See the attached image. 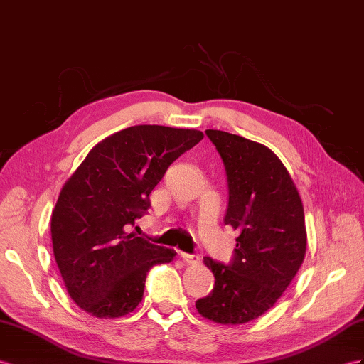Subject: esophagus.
<instances>
[{"label": "esophagus", "mask_w": 364, "mask_h": 364, "mask_svg": "<svg viewBox=\"0 0 364 364\" xmlns=\"http://www.w3.org/2000/svg\"><path fill=\"white\" fill-rule=\"evenodd\" d=\"M180 257L184 263L188 264H198L200 263V257L195 254H186V252H180Z\"/></svg>", "instance_id": "1"}]
</instances>
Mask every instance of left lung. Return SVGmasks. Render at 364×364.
Masks as SVG:
<instances>
[{"label":"left lung","instance_id":"1","mask_svg":"<svg viewBox=\"0 0 364 364\" xmlns=\"http://www.w3.org/2000/svg\"><path fill=\"white\" fill-rule=\"evenodd\" d=\"M206 135L226 167L225 223L240 234L230 266L204 257L215 287L195 306L213 323L243 324L271 309L303 263L307 246L303 203L271 149L223 130L208 129Z\"/></svg>","mask_w":364,"mask_h":364}]
</instances>
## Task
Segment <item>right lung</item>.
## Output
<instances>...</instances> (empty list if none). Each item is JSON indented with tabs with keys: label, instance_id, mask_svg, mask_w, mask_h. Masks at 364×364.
<instances>
[{
	"label": "right lung",
	"instance_id": "right-lung-1",
	"mask_svg": "<svg viewBox=\"0 0 364 364\" xmlns=\"http://www.w3.org/2000/svg\"><path fill=\"white\" fill-rule=\"evenodd\" d=\"M197 129L132 126L90 149L52 210L55 262L68 294L97 318H118L141 303L147 271L173 249L127 226L151 208L149 195L176 158L203 139Z\"/></svg>",
	"mask_w": 364,
	"mask_h": 364
}]
</instances>
